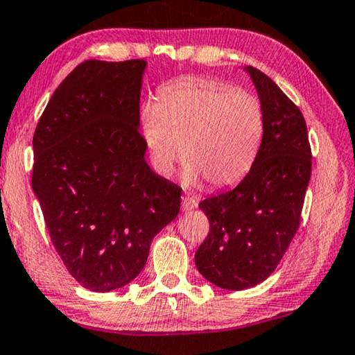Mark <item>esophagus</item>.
<instances>
[{
	"mask_svg": "<svg viewBox=\"0 0 355 355\" xmlns=\"http://www.w3.org/2000/svg\"><path fill=\"white\" fill-rule=\"evenodd\" d=\"M182 207H183V211H189L198 207V199L193 198V196H183L182 199Z\"/></svg>",
	"mask_w": 355,
	"mask_h": 355,
	"instance_id": "obj_1",
	"label": "esophagus"
}]
</instances>
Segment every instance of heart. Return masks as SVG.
<instances>
[{
	"label": "heart",
	"instance_id": "1",
	"mask_svg": "<svg viewBox=\"0 0 355 355\" xmlns=\"http://www.w3.org/2000/svg\"><path fill=\"white\" fill-rule=\"evenodd\" d=\"M140 125L159 175H172L182 148L188 180L223 188L250 171L263 140L264 111L245 89L180 79L144 110Z\"/></svg>",
	"mask_w": 355,
	"mask_h": 355
}]
</instances>
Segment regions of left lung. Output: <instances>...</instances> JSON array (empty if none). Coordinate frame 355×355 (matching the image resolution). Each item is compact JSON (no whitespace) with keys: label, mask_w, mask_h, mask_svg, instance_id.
Listing matches in <instances>:
<instances>
[{"label":"left lung","mask_w":355,"mask_h":355,"mask_svg":"<svg viewBox=\"0 0 355 355\" xmlns=\"http://www.w3.org/2000/svg\"><path fill=\"white\" fill-rule=\"evenodd\" d=\"M264 111L260 150L234 189L204 199L209 234L194 255L199 272L226 290H244L274 272L301 223L313 153L301 110L257 68Z\"/></svg>","instance_id":"obj_1"}]
</instances>
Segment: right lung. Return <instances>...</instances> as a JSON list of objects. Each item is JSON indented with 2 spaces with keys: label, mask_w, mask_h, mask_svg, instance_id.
<instances>
[{
  "label": "right lung",
  "mask_w": 355,
  "mask_h": 355,
  "mask_svg": "<svg viewBox=\"0 0 355 355\" xmlns=\"http://www.w3.org/2000/svg\"><path fill=\"white\" fill-rule=\"evenodd\" d=\"M145 60H86L55 89L33 135L31 187L51 241L84 288L111 292L144 269L182 188L145 161Z\"/></svg>",
  "instance_id": "add662e5"
}]
</instances>
